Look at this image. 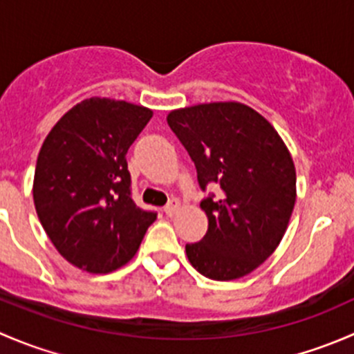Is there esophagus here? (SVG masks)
<instances>
[{"mask_svg": "<svg viewBox=\"0 0 354 354\" xmlns=\"http://www.w3.org/2000/svg\"><path fill=\"white\" fill-rule=\"evenodd\" d=\"M178 210H180V202H178L176 198L169 200V202H167L166 205H164V214H166L167 217H173L174 214L178 212Z\"/></svg>", "mask_w": 354, "mask_h": 354, "instance_id": "34e87169", "label": "esophagus"}]
</instances>
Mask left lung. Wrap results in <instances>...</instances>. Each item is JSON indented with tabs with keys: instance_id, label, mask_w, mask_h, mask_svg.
I'll return each mask as SVG.
<instances>
[{
	"instance_id": "left-lung-1",
	"label": "left lung",
	"mask_w": 354,
	"mask_h": 354,
	"mask_svg": "<svg viewBox=\"0 0 354 354\" xmlns=\"http://www.w3.org/2000/svg\"><path fill=\"white\" fill-rule=\"evenodd\" d=\"M167 124L197 169L209 230L185 246L192 266L214 281H233L266 262L283 240L296 202L291 154L272 124L240 102L171 111Z\"/></svg>"
}]
</instances>
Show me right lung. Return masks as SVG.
Listing matches in <instances>:
<instances>
[{
  "mask_svg": "<svg viewBox=\"0 0 354 354\" xmlns=\"http://www.w3.org/2000/svg\"><path fill=\"white\" fill-rule=\"evenodd\" d=\"M152 111L91 97L71 108L42 144L34 174L39 221L78 269L106 274L133 259L157 212L131 198L127 152Z\"/></svg>",
  "mask_w": 354,
  "mask_h": 354,
  "instance_id": "add662e5",
  "label": "right lung"
}]
</instances>
